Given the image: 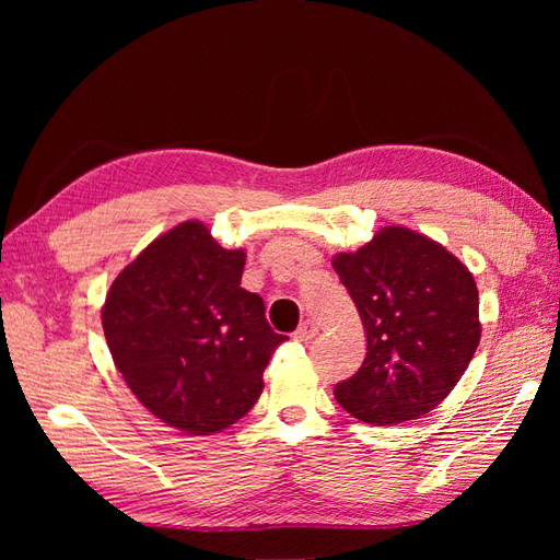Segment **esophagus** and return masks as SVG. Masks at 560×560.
I'll list each match as a JSON object with an SVG mask.
<instances>
[{
  "label": "esophagus",
  "instance_id": "34e87169",
  "mask_svg": "<svg viewBox=\"0 0 560 560\" xmlns=\"http://www.w3.org/2000/svg\"><path fill=\"white\" fill-rule=\"evenodd\" d=\"M315 336H317V327H315V322H311V319L303 322V325L294 331V338L301 343H308L311 338H315Z\"/></svg>",
  "mask_w": 560,
  "mask_h": 560
}]
</instances>
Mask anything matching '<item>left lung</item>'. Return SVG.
<instances>
[{
  "mask_svg": "<svg viewBox=\"0 0 560 560\" xmlns=\"http://www.w3.org/2000/svg\"><path fill=\"white\" fill-rule=\"evenodd\" d=\"M331 266L366 334V358L334 387L336 401L371 425L430 413L479 346L474 276L444 245L404 226H383L358 252H338Z\"/></svg>",
  "mask_w": 560,
  "mask_h": 560,
  "instance_id": "left-lung-1",
  "label": "left lung"
}]
</instances>
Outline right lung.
<instances>
[{
	"label": "right lung",
	"mask_w": 560,
	"mask_h": 560,
	"mask_svg": "<svg viewBox=\"0 0 560 560\" xmlns=\"http://www.w3.org/2000/svg\"><path fill=\"white\" fill-rule=\"evenodd\" d=\"M243 249L184 222L147 245L112 282L103 329L112 360L147 409L186 434L222 432L264 389L287 336L241 287Z\"/></svg>",
	"instance_id": "obj_1"
}]
</instances>
